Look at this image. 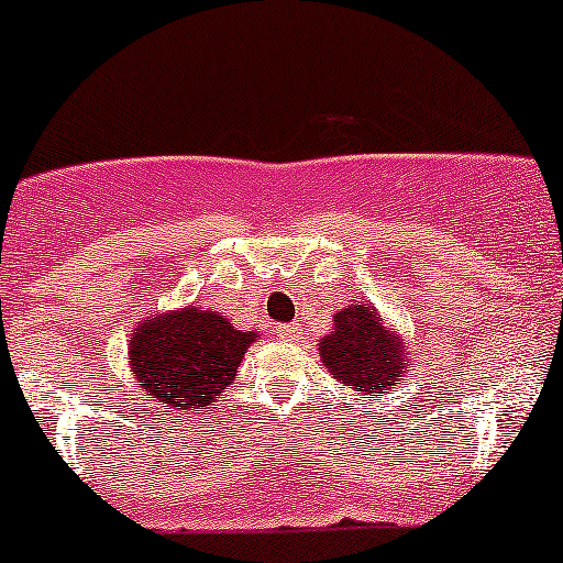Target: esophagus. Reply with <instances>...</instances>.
<instances>
[{"label": "esophagus", "instance_id": "34e87169", "mask_svg": "<svg viewBox=\"0 0 563 563\" xmlns=\"http://www.w3.org/2000/svg\"><path fill=\"white\" fill-rule=\"evenodd\" d=\"M274 332L279 334L282 340H298L300 338V327L298 324H279Z\"/></svg>", "mask_w": 563, "mask_h": 563}]
</instances>
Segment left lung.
Wrapping results in <instances>:
<instances>
[{
	"instance_id": "left-lung-1",
	"label": "left lung",
	"mask_w": 563,
	"mask_h": 563,
	"mask_svg": "<svg viewBox=\"0 0 563 563\" xmlns=\"http://www.w3.org/2000/svg\"><path fill=\"white\" fill-rule=\"evenodd\" d=\"M319 356L334 380L351 385L369 404L401 385L412 364L407 343L369 302H351L332 316V332L319 340Z\"/></svg>"
}]
</instances>
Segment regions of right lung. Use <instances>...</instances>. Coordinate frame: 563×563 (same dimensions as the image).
Returning <instances> with one entry per match:
<instances>
[{
	"instance_id": "obj_1",
	"label": "right lung",
	"mask_w": 563,
	"mask_h": 563,
	"mask_svg": "<svg viewBox=\"0 0 563 563\" xmlns=\"http://www.w3.org/2000/svg\"><path fill=\"white\" fill-rule=\"evenodd\" d=\"M257 338L197 306L145 316L130 334V372L148 399L199 412L236 380L239 364Z\"/></svg>"
}]
</instances>
